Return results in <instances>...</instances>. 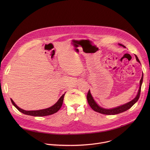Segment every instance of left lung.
Returning a JSON list of instances; mask_svg holds the SVG:
<instances>
[{"label":"left lung","mask_w":150,"mask_h":150,"mask_svg":"<svg viewBox=\"0 0 150 150\" xmlns=\"http://www.w3.org/2000/svg\"><path fill=\"white\" fill-rule=\"evenodd\" d=\"M119 46L123 47L124 48H126V47L125 46H123L122 44H119ZM135 57L137 60L140 63V61L139 60L138 57L135 55ZM142 81H143V74H142V77L141 79L140 80L139 82V88L138 91V93L136 96V97L132 100L131 101L128 102L126 104H124L123 105H119L116 107V108H114L112 109H104L102 107L100 106L94 100V99L93 98L90 91H88V93L87 94V101L88 103L89 104V105H90V107L92 109H93L94 111L98 112L100 113L103 114V115H116V114H119L122 112H124L125 111H126L127 110L129 109L135 103L137 102V101L138 100L139 96H140V93H141V85L142 83Z\"/></svg>","instance_id":"left-lung-1"}]
</instances>
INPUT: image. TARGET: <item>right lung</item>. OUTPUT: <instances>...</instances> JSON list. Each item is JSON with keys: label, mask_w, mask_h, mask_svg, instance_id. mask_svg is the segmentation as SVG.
Masks as SVG:
<instances>
[{"label": "right lung", "mask_w": 150, "mask_h": 150, "mask_svg": "<svg viewBox=\"0 0 150 150\" xmlns=\"http://www.w3.org/2000/svg\"><path fill=\"white\" fill-rule=\"evenodd\" d=\"M66 93L65 94H63L60 98L58 100V101L52 106L50 107L49 108L45 109H42V110H25L22 109H21L15 103V102L12 100V98H11V102L12 104L15 107V108L21 113H23L25 115H30V116H49L51 115L52 114H54L56 113L62 107L63 101V98L64 96H65Z\"/></svg>", "instance_id": "right-lung-1"}]
</instances>
